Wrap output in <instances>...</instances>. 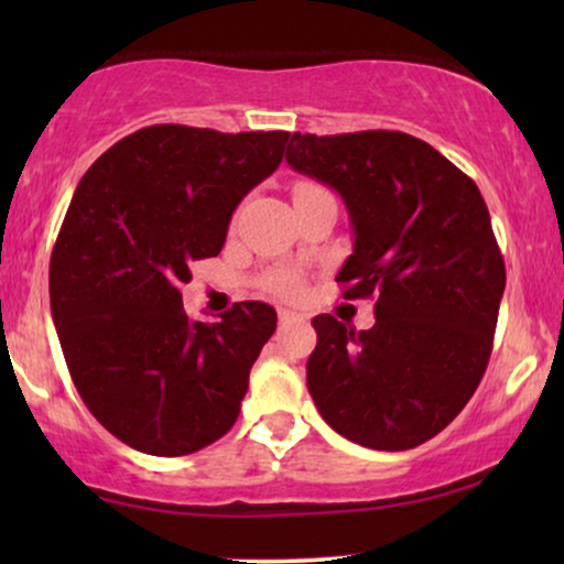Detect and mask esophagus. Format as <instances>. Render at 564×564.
Instances as JSON below:
<instances>
[{"instance_id": "esophagus-1", "label": "esophagus", "mask_w": 564, "mask_h": 564, "mask_svg": "<svg viewBox=\"0 0 564 564\" xmlns=\"http://www.w3.org/2000/svg\"><path fill=\"white\" fill-rule=\"evenodd\" d=\"M280 323L282 326H300V323H305V315L292 313V311H280Z\"/></svg>"}]
</instances>
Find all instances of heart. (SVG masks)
I'll list each match as a JSON object with an SVG mask.
<instances>
[{"instance_id": "heart-1", "label": "heart", "mask_w": 564, "mask_h": 564, "mask_svg": "<svg viewBox=\"0 0 564 564\" xmlns=\"http://www.w3.org/2000/svg\"><path fill=\"white\" fill-rule=\"evenodd\" d=\"M315 187H318V184L297 182L295 189H292V195H297V192L315 189ZM264 284L269 292H274V295H280V297H297L300 292H303V276H300V272H295V269H276V272L264 276Z\"/></svg>"}]
</instances>
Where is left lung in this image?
Wrapping results in <instances>:
<instances>
[{"mask_svg": "<svg viewBox=\"0 0 564 564\" xmlns=\"http://www.w3.org/2000/svg\"><path fill=\"white\" fill-rule=\"evenodd\" d=\"M288 164L334 187L354 228L336 282L375 326L315 315L307 390L354 444L413 449L449 426L492 351L506 264L477 184L400 130L292 133Z\"/></svg>", "mask_w": 564, "mask_h": 564, "instance_id": "left-lung-1", "label": "left lung"}]
</instances>
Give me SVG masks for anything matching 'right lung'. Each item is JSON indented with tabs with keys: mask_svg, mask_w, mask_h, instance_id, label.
<instances>
[{
	"mask_svg": "<svg viewBox=\"0 0 564 564\" xmlns=\"http://www.w3.org/2000/svg\"><path fill=\"white\" fill-rule=\"evenodd\" d=\"M288 138L151 126L82 176L51 253V313L84 405L122 444L184 457L241 413L274 307L246 300L218 323L189 321L180 290L195 261L218 257Z\"/></svg>",
	"mask_w": 564,
	"mask_h": 564,
	"instance_id": "add662e5",
	"label": "right lung"
}]
</instances>
